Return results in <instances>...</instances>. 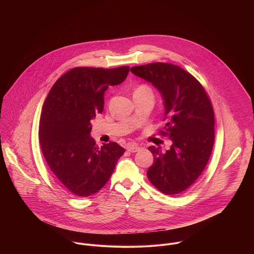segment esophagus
<instances>
[{
	"instance_id": "obj_1",
	"label": "esophagus",
	"mask_w": 254,
	"mask_h": 254,
	"mask_svg": "<svg viewBox=\"0 0 254 254\" xmlns=\"http://www.w3.org/2000/svg\"><path fill=\"white\" fill-rule=\"evenodd\" d=\"M140 146L136 144H129L127 145V150L130 151V152H137L140 150Z\"/></svg>"
}]
</instances>
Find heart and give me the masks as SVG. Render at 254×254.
I'll use <instances>...</instances> for the list:
<instances>
[{"label":"heart","instance_id":"obj_1","mask_svg":"<svg viewBox=\"0 0 254 254\" xmlns=\"http://www.w3.org/2000/svg\"><path fill=\"white\" fill-rule=\"evenodd\" d=\"M139 92H151V90H150L149 87H147L146 85H141V86H139V87L135 90V93H139Z\"/></svg>","mask_w":254,"mask_h":254}]
</instances>
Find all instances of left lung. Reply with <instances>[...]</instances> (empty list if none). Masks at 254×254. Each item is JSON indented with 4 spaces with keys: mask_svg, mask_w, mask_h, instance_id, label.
Segmentation results:
<instances>
[{
    "mask_svg": "<svg viewBox=\"0 0 254 254\" xmlns=\"http://www.w3.org/2000/svg\"><path fill=\"white\" fill-rule=\"evenodd\" d=\"M131 72L151 83L161 94L165 114L160 134L172 141L163 152L153 145V164L146 174L165 194L189 189L204 170L214 144V111L201 84L178 65L154 63L134 66Z\"/></svg>",
    "mask_w": 254,
    "mask_h": 254,
    "instance_id": "1",
    "label": "left lung"
}]
</instances>
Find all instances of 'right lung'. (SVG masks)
Wrapping results in <instances>:
<instances>
[{"mask_svg": "<svg viewBox=\"0 0 254 254\" xmlns=\"http://www.w3.org/2000/svg\"><path fill=\"white\" fill-rule=\"evenodd\" d=\"M129 66L75 67L51 89L42 109L39 139L55 178L76 196H89L109 180L125 149L114 143L96 145L91 120L104 110V94L119 85Z\"/></svg>", "mask_w": 254, "mask_h": 254, "instance_id": "1", "label": "right lung"}]
</instances>
